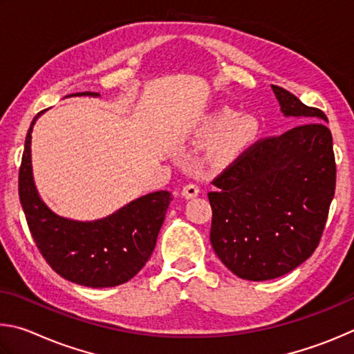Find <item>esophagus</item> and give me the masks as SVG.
I'll return each mask as SVG.
<instances>
[{
    "label": "esophagus",
    "instance_id": "esophagus-1",
    "mask_svg": "<svg viewBox=\"0 0 354 354\" xmlns=\"http://www.w3.org/2000/svg\"><path fill=\"white\" fill-rule=\"evenodd\" d=\"M199 193H201V189L194 183H189V185H187V187H183V189H182V196L185 197V199H194L196 196H199Z\"/></svg>",
    "mask_w": 354,
    "mask_h": 354
}]
</instances>
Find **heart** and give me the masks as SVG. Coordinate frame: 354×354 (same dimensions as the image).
Here are the masks:
<instances>
[{
	"instance_id": "b5f03b06",
	"label": "heart",
	"mask_w": 354,
	"mask_h": 354,
	"mask_svg": "<svg viewBox=\"0 0 354 354\" xmlns=\"http://www.w3.org/2000/svg\"><path fill=\"white\" fill-rule=\"evenodd\" d=\"M236 115L230 109H216L205 115L197 126V140L213 138L208 146V155L214 163H227L238 157L244 147L255 140L259 124L250 113Z\"/></svg>"
}]
</instances>
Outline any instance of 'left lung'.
Masks as SVG:
<instances>
[{"mask_svg":"<svg viewBox=\"0 0 354 354\" xmlns=\"http://www.w3.org/2000/svg\"><path fill=\"white\" fill-rule=\"evenodd\" d=\"M270 86L281 113L303 124L244 152L208 193L216 255L250 281L286 275L313 255L336 189L328 118L281 86Z\"/></svg>","mask_w":354,"mask_h":354,"instance_id":"obj_1","label":"left lung"}]
</instances>
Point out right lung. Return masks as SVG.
I'll return each mask as SVG.
<instances>
[{
	"label": "right lung",
	"mask_w": 354,
	"mask_h": 354,
	"mask_svg": "<svg viewBox=\"0 0 354 354\" xmlns=\"http://www.w3.org/2000/svg\"><path fill=\"white\" fill-rule=\"evenodd\" d=\"M70 96L101 95L84 91ZM41 113L28 130L18 178V194L30 234L46 263L65 280L86 288L120 286L138 274L151 258L174 196L169 191H155L95 221L68 219L54 213L40 197L32 172L30 141Z\"/></svg>",
	"instance_id": "obj_1"
}]
</instances>
